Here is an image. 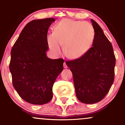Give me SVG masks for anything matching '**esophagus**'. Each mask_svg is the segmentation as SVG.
I'll list each match as a JSON object with an SVG mask.
<instances>
[{
  "instance_id": "34e87169",
  "label": "esophagus",
  "mask_w": 125,
  "mask_h": 125,
  "mask_svg": "<svg viewBox=\"0 0 125 125\" xmlns=\"http://www.w3.org/2000/svg\"><path fill=\"white\" fill-rule=\"evenodd\" d=\"M63 67H64V68H65V69L67 68V64H66V62H64V63H63Z\"/></svg>"
}]
</instances>
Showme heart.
I'll use <instances>...</instances> for the list:
<instances>
[{
	"mask_svg": "<svg viewBox=\"0 0 125 125\" xmlns=\"http://www.w3.org/2000/svg\"><path fill=\"white\" fill-rule=\"evenodd\" d=\"M95 38V31L89 22L64 19L55 26L54 31L47 36L49 47L60 54L62 45L68 58H81L90 50Z\"/></svg>",
	"mask_w": 125,
	"mask_h": 125,
	"instance_id": "obj_1",
	"label": "heart"
}]
</instances>
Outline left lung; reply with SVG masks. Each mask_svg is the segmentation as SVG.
Wrapping results in <instances>:
<instances>
[{
    "label": "left lung",
    "instance_id": "8db88e82",
    "mask_svg": "<svg viewBox=\"0 0 125 125\" xmlns=\"http://www.w3.org/2000/svg\"><path fill=\"white\" fill-rule=\"evenodd\" d=\"M95 38L81 58L66 62L72 72L76 94L83 104L97 103L105 97L114 81L116 58L111 43L93 19Z\"/></svg>",
    "mask_w": 125,
    "mask_h": 125
}]
</instances>
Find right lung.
Masks as SVG:
<instances>
[{
  "label": "right lung",
  "mask_w": 125,
  "mask_h": 125,
  "mask_svg": "<svg viewBox=\"0 0 125 125\" xmlns=\"http://www.w3.org/2000/svg\"><path fill=\"white\" fill-rule=\"evenodd\" d=\"M54 21L46 18L29 22L11 50L9 69L13 86L29 104H43L51 101L53 86L63 69V59H51L46 56L48 31Z\"/></svg>",
  "instance_id": "right-lung-1"
}]
</instances>
